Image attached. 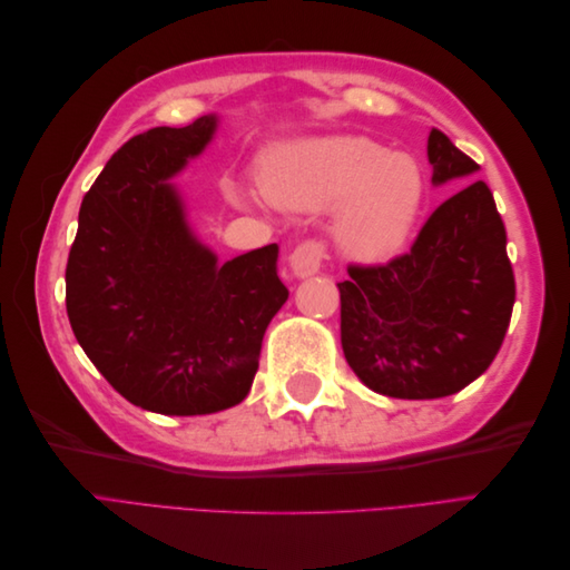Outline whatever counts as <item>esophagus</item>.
Instances as JSON below:
<instances>
[{"label": "esophagus", "mask_w": 570, "mask_h": 570, "mask_svg": "<svg viewBox=\"0 0 570 570\" xmlns=\"http://www.w3.org/2000/svg\"><path fill=\"white\" fill-rule=\"evenodd\" d=\"M325 254H327V245L323 239H304V243L297 245L295 252L289 254V268L297 278H308V275L321 271Z\"/></svg>", "instance_id": "obj_1"}]
</instances>
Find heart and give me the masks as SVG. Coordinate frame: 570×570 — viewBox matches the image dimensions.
I'll return each mask as SVG.
<instances>
[{"mask_svg":"<svg viewBox=\"0 0 570 570\" xmlns=\"http://www.w3.org/2000/svg\"><path fill=\"white\" fill-rule=\"evenodd\" d=\"M271 202L316 212L340 202L335 237L344 254L383 262L402 249L423 202L416 159L368 137H325L283 145L264 161Z\"/></svg>","mask_w":570,"mask_h":570,"instance_id":"heart-1","label":"heart"}]
</instances>
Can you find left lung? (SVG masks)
I'll list each match as a JSON object with an SVG mask.
<instances>
[{"instance_id": "obj_1", "label": "left lung", "mask_w": 570, "mask_h": 570, "mask_svg": "<svg viewBox=\"0 0 570 570\" xmlns=\"http://www.w3.org/2000/svg\"><path fill=\"white\" fill-rule=\"evenodd\" d=\"M433 183L480 168L442 130L428 135ZM340 287L344 358L361 383L396 400H438L471 385L502 347L515 302L507 228L475 180L442 202L406 254L347 268Z\"/></svg>"}]
</instances>
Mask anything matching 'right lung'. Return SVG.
<instances>
[{"label": "right lung", "mask_w": 570, "mask_h": 570, "mask_svg": "<svg viewBox=\"0 0 570 570\" xmlns=\"http://www.w3.org/2000/svg\"><path fill=\"white\" fill-rule=\"evenodd\" d=\"M214 130L216 116H202L130 137L85 195L66 264V312L82 352L130 404L164 416L243 402L289 295L278 245L220 266L166 183Z\"/></svg>", "instance_id": "1"}]
</instances>
